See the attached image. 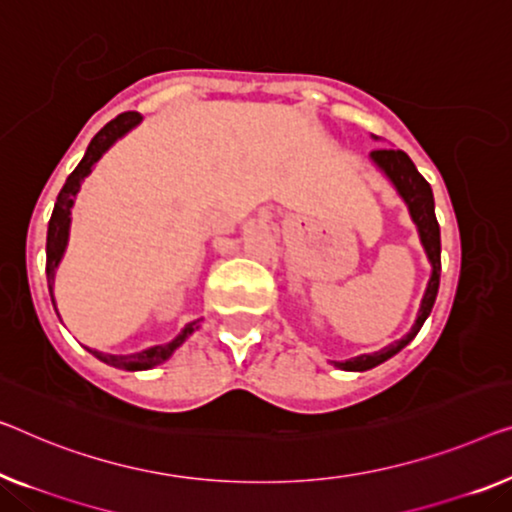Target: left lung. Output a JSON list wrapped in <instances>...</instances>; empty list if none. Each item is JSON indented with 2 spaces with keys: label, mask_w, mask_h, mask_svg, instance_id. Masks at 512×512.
Wrapping results in <instances>:
<instances>
[{
  "label": "left lung",
  "mask_w": 512,
  "mask_h": 512,
  "mask_svg": "<svg viewBox=\"0 0 512 512\" xmlns=\"http://www.w3.org/2000/svg\"><path fill=\"white\" fill-rule=\"evenodd\" d=\"M370 160L372 165H375L377 170L393 183V188L398 190L402 202L407 204L409 216L414 220L418 230V239H421V246L427 255V262L432 266V273H430V280H427L425 294L421 299V308H418L416 322L411 326V331L407 335H402L400 340L391 342L388 347L379 349V352L361 354L356 358H349V361H331L335 368L349 370V372H365L370 368H377L379 363L388 361V358L398 354L400 349L407 347L409 342L416 338V333L421 331L425 319L430 317L434 301H437L439 276H441V234H439L437 216H434V197H432L430 183L421 177V172L416 170V165L411 163V158L400 149H375L370 154Z\"/></svg>",
  "instance_id": "obj_1"
}]
</instances>
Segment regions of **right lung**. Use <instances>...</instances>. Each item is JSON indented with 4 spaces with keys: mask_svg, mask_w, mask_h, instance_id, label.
Listing matches in <instances>:
<instances>
[{
    "mask_svg": "<svg viewBox=\"0 0 512 512\" xmlns=\"http://www.w3.org/2000/svg\"><path fill=\"white\" fill-rule=\"evenodd\" d=\"M140 121H142V117L137 112H124V114H119L117 119H112L110 124H105L101 131L94 135V140L89 142L85 158H82L80 165L75 167L71 174H68L64 188L59 190L55 209H52V218L48 223V243H45V255H48V262H45V273H48V289H50L52 303H55V276H57L59 262L64 259V253H66L68 236H71V211H73L75 197H78L80 188H82V181L89 177L91 170H94V165L103 158L105 151H108L114 142L121 140V137H124L128 131H133ZM55 310H57V305H55ZM197 329H200V319H195V322L183 326L177 338L165 342V345L142 349V352H135V354H124V356L103 354V352H96V349H89V347H87V352L94 354L98 361L108 363V365H112V368H119V370H131V372L151 370V368H156V365L165 363L167 358L177 352L183 342H186Z\"/></svg>",
    "mask_w": 512,
    "mask_h": 512,
    "instance_id": "1",
    "label": "right lung"
}]
</instances>
